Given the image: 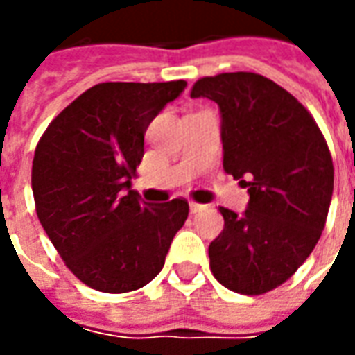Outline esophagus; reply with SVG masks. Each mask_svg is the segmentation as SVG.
<instances>
[{
  "label": "esophagus",
  "instance_id": "obj_1",
  "mask_svg": "<svg viewBox=\"0 0 355 355\" xmlns=\"http://www.w3.org/2000/svg\"><path fill=\"white\" fill-rule=\"evenodd\" d=\"M201 207H203V205H200V203H190V211H192V213H198V211H201Z\"/></svg>",
  "mask_w": 355,
  "mask_h": 355
}]
</instances>
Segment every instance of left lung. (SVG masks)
<instances>
[{"label":"left lung","mask_w":355,"mask_h":355,"mask_svg":"<svg viewBox=\"0 0 355 355\" xmlns=\"http://www.w3.org/2000/svg\"><path fill=\"white\" fill-rule=\"evenodd\" d=\"M220 108L224 171L249 192L245 213L220 207L224 230L209 245L226 289L264 295L302 266L321 238L333 196V157L312 114L261 73L201 78L190 91Z\"/></svg>","instance_id":"left-lung-1"}]
</instances>
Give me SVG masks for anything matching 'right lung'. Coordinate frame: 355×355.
Segmentation results:
<instances>
[{"instance_id": "1", "label": "right lung", "mask_w": 355, "mask_h": 355, "mask_svg": "<svg viewBox=\"0 0 355 355\" xmlns=\"http://www.w3.org/2000/svg\"><path fill=\"white\" fill-rule=\"evenodd\" d=\"M186 81H108L81 93L35 146V213L80 282L102 293H131L162 272L188 201L146 203L131 190L144 132Z\"/></svg>"}]
</instances>
